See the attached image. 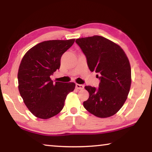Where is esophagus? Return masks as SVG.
Listing matches in <instances>:
<instances>
[{
    "instance_id": "1",
    "label": "esophagus",
    "mask_w": 152,
    "mask_h": 152,
    "mask_svg": "<svg viewBox=\"0 0 152 152\" xmlns=\"http://www.w3.org/2000/svg\"><path fill=\"white\" fill-rule=\"evenodd\" d=\"M84 86L83 84H76V88L78 90H80V89H83L84 88Z\"/></svg>"
}]
</instances>
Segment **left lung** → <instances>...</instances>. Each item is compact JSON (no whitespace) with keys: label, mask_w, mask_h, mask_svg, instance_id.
<instances>
[{"label":"left lung","mask_w":152,"mask_h":152,"mask_svg":"<svg viewBox=\"0 0 152 152\" xmlns=\"http://www.w3.org/2000/svg\"><path fill=\"white\" fill-rule=\"evenodd\" d=\"M76 43L86 58L91 72L100 80L98 88L86 86L89 98L84 107L100 118L111 117L127 99L132 83L129 61L122 48L102 36L79 38Z\"/></svg>","instance_id":"8db88e82"}]
</instances>
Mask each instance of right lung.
I'll return each instance as SVG.
<instances>
[{"label":"right lung","mask_w":152,"mask_h":152,"mask_svg":"<svg viewBox=\"0 0 152 152\" xmlns=\"http://www.w3.org/2000/svg\"><path fill=\"white\" fill-rule=\"evenodd\" d=\"M75 39L50 40L39 43L25 53L18 72L20 96L33 115L47 119L60 113L74 82L64 83L51 79L60 67L61 56Z\"/></svg>","instance_id":"obj_1"}]
</instances>
